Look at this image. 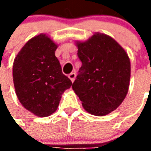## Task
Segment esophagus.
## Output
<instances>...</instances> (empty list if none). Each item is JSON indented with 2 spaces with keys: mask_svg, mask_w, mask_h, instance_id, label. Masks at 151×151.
<instances>
[{
  "mask_svg": "<svg viewBox=\"0 0 151 151\" xmlns=\"http://www.w3.org/2000/svg\"><path fill=\"white\" fill-rule=\"evenodd\" d=\"M76 78V73L74 72L71 73H69V78L71 80V82H74V80H75Z\"/></svg>",
  "mask_w": 151,
  "mask_h": 151,
  "instance_id": "34e87169",
  "label": "esophagus"
}]
</instances>
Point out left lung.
Returning a JSON list of instances; mask_svg holds the SVG:
<instances>
[{
    "label": "left lung",
    "mask_w": 151,
    "mask_h": 151,
    "mask_svg": "<svg viewBox=\"0 0 151 151\" xmlns=\"http://www.w3.org/2000/svg\"><path fill=\"white\" fill-rule=\"evenodd\" d=\"M76 45L82 67L73 90L87 112L106 116L121 104L128 93L129 56L114 39L99 32L84 42L77 41Z\"/></svg>",
    "instance_id": "left-lung-1"
}]
</instances>
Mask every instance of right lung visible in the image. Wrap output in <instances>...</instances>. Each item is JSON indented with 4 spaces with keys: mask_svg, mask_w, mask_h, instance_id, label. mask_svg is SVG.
Masks as SVG:
<instances>
[{
    "mask_svg": "<svg viewBox=\"0 0 151 151\" xmlns=\"http://www.w3.org/2000/svg\"><path fill=\"white\" fill-rule=\"evenodd\" d=\"M57 47L51 38L40 34L22 47L14 61L13 78L18 100L37 116L55 112L64 91L72 86L55 56Z\"/></svg>",
    "mask_w": 151,
    "mask_h": 151,
    "instance_id": "1",
    "label": "right lung"
}]
</instances>
